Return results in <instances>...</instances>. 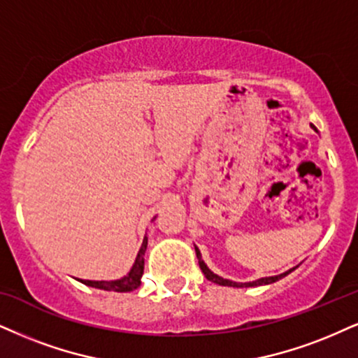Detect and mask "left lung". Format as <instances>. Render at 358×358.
<instances>
[{"mask_svg": "<svg viewBox=\"0 0 358 358\" xmlns=\"http://www.w3.org/2000/svg\"><path fill=\"white\" fill-rule=\"evenodd\" d=\"M310 126H312V129H314L315 132H319V131H317V127H315L314 124H310ZM194 247H196V245H194ZM196 254H197V259H199V267H201V271L204 272V275H206V279H207V280L214 282V284H219V285H226V287H237V289H242V287H257V285H268V284H273V282L280 280L282 277L289 275L290 272L295 271V267H294V268H290V271H287V272H284V273H279V275L262 277V279H257V280H252V282H234V280L224 279V277H220V275H217V273H214L213 271H210V268L207 267V264L204 262V260H202L201 250L197 249V247H196Z\"/></svg>", "mask_w": 358, "mask_h": 358, "instance_id": "obj_1", "label": "left lung"}]
</instances>
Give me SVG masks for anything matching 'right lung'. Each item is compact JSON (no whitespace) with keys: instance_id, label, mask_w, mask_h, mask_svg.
<instances>
[{"instance_id":"1","label":"right lung","mask_w":358,"mask_h":358,"mask_svg":"<svg viewBox=\"0 0 358 358\" xmlns=\"http://www.w3.org/2000/svg\"><path fill=\"white\" fill-rule=\"evenodd\" d=\"M156 219V217H154ZM152 219V220H154ZM145 249H148V237L144 236L143 245H141L138 255H136L134 264H132L131 271L126 273L124 277L116 280H83L78 279L83 284L94 287V289H101V290H114V292H131V290L138 289L141 285V277L144 273V254Z\"/></svg>"}]
</instances>
